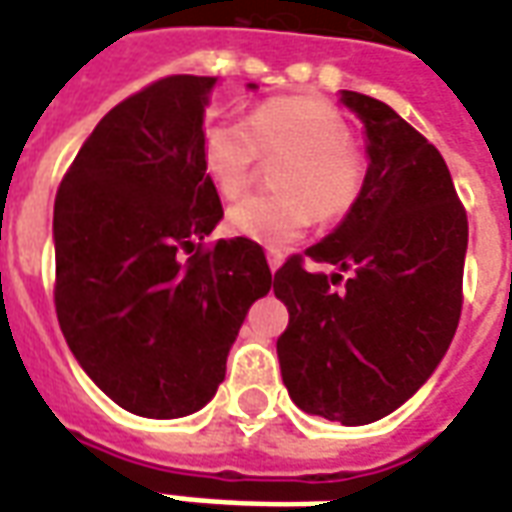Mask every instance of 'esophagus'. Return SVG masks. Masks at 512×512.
Wrapping results in <instances>:
<instances>
[{"label":"esophagus","mask_w":512,"mask_h":512,"mask_svg":"<svg viewBox=\"0 0 512 512\" xmlns=\"http://www.w3.org/2000/svg\"><path fill=\"white\" fill-rule=\"evenodd\" d=\"M267 264H270V270L275 273V270L284 264V256H281V253H275V250H270V253H267Z\"/></svg>","instance_id":"obj_1"}]
</instances>
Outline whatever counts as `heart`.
<instances>
[{
  "label": "heart",
  "instance_id": "1",
  "mask_svg": "<svg viewBox=\"0 0 512 512\" xmlns=\"http://www.w3.org/2000/svg\"><path fill=\"white\" fill-rule=\"evenodd\" d=\"M262 157H286L275 173V195H250L228 209V231L278 250L303 237L317 220L347 215L364 190L366 162L350 146L342 112L322 99L264 101L250 121L215 118L201 134V165L223 198H237Z\"/></svg>",
  "mask_w": 512,
  "mask_h": 512
}]
</instances>
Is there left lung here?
<instances>
[{
    "label": "left lung",
    "mask_w": 512,
    "mask_h": 512,
    "mask_svg": "<svg viewBox=\"0 0 512 512\" xmlns=\"http://www.w3.org/2000/svg\"><path fill=\"white\" fill-rule=\"evenodd\" d=\"M364 126L366 179L353 209L308 259L275 273L289 311L278 339L281 378L300 411L347 427L408 402L447 355L460 320L469 220L444 157L389 104L339 90ZM350 272L339 293L330 286Z\"/></svg>",
    "instance_id": "left-lung-1"
}]
</instances>
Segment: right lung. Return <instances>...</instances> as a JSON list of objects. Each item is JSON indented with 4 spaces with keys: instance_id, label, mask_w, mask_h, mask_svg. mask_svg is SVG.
<instances>
[{
    "instance_id": "1",
    "label": "right lung",
    "mask_w": 512,
    "mask_h": 512,
    "mask_svg": "<svg viewBox=\"0 0 512 512\" xmlns=\"http://www.w3.org/2000/svg\"><path fill=\"white\" fill-rule=\"evenodd\" d=\"M217 82L168 76L112 107L54 201L60 331L85 375L146 419H181L215 397L248 308L273 284L250 239L201 250L223 220L201 165Z\"/></svg>"
}]
</instances>
